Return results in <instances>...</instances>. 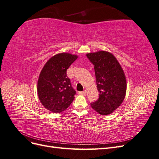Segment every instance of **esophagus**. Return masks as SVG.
<instances>
[{
  "mask_svg": "<svg viewBox=\"0 0 159 159\" xmlns=\"http://www.w3.org/2000/svg\"><path fill=\"white\" fill-rule=\"evenodd\" d=\"M86 93H87V91H86L85 90H84V91H80L79 94L83 95H86Z\"/></svg>",
  "mask_w": 159,
  "mask_h": 159,
  "instance_id": "1",
  "label": "esophagus"
}]
</instances>
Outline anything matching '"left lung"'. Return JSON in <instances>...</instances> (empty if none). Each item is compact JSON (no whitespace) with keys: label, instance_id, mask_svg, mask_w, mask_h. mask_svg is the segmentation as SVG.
I'll list each match as a JSON object with an SVG mask.
<instances>
[{"label":"left lung","instance_id":"left-lung-1","mask_svg":"<svg viewBox=\"0 0 159 159\" xmlns=\"http://www.w3.org/2000/svg\"><path fill=\"white\" fill-rule=\"evenodd\" d=\"M86 56L94 66L99 93L98 99L91 103V107L99 114L107 115L117 109L124 100L127 89L125 76L118 61L111 53L100 51Z\"/></svg>","mask_w":159,"mask_h":159}]
</instances>
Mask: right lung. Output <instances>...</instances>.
<instances>
[{
    "instance_id": "1",
    "label": "right lung",
    "mask_w": 159,
    "mask_h": 159,
    "mask_svg": "<svg viewBox=\"0 0 159 159\" xmlns=\"http://www.w3.org/2000/svg\"><path fill=\"white\" fill-rule=\"evenodd\" d=\"M78 56L61 53L46 62L38 81V95L42 104L53 113H60L68 108L74 99L76 91L67 70Z\"/></svg>"
}]
</instances>
